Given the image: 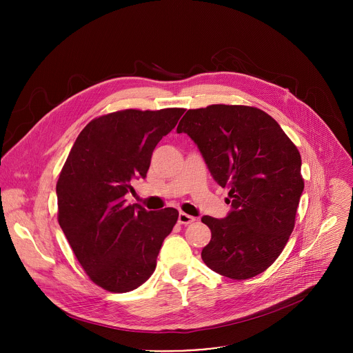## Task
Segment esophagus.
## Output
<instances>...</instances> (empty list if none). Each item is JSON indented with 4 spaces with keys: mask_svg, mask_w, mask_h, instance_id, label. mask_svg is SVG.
Listing matches in <instances>:
<instances>
[{
    "mask_svg": "<svg viewBox=\"0 0 353 353\" xmlns=\"http://www.w3.org/2000/svg\"><path fill=\"white\" fill-rule=\"evenodd\" d=\"M192 222H195V218H194V216H191V215H188V214H184V212H180V215H179V223H181V225H190V223H192Z\"/></svg>",
    "mask_w": 353,
    "mask_h": 353,
    "instance_id": "1",
    "label": "esophagus"
}]
</instances>
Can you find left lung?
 Here are the masks:
<instances>
[{"label": "left lung", "instance_id": "1", "mask_svg": "<svg viewBox=\"0 0 353 353\" xmlns=\"http://www.w3.org/2000/svg\"><path fill=\"white\" fill-rule=\"evenodd\" d=\"M177 132L191 137L214 179L229 190L232 212L201 219L212 234L203 261L237 281L264 272L293 232L305 188L297 146L270 114L243 105L190 109Z\"/></svg>", "mask_w": 353, "mask_h": 353}]
</instances>
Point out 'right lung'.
Returning <instances> with one entry per match:
<instances>
[{
  "label": "right lung",
  "instance_id": "right-lung-1",
  "mask_svg": "<svg viewBox=\"0 0 353 353\" xmlns=\"http://www.w3.org/2000/svg\"><path fill=\"white\" fill-rule=\"evenodd\" d=\"M185 109H125L93 119L78 135L57 181L59 223L97 286L125 293L157 268L179 211L127 204L131 181L145 177L158 142Z\"/></svg>",
  "mask_w": 353,
  "mask_h": 353
}]
</instances>
